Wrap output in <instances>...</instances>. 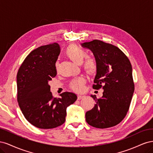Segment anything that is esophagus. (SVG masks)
<instances>
[{
  "mask_svg": "<svg viewBox=\"0 0 153 153\" xmlns=\"http://www.w3.org/2000/svg\"><path fill=\"white\" fill-rule=\"evenodd\" d=\"M83 98H84V96H82V95H78V100H80L82 99Z\"/></svg>",
  "mask_w": 153,
  "mask_h": 153,
  "instance_id": "obj_1",
  "label": "esophagus"
}]
</instances>
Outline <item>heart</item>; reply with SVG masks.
I'll return each mask as SVG.
<instances>
[{"label": "heart", "instance_id": "heart-1", "mask_svg": "<svg viewBox=\"0 0 153 153\" xmlns=\"http://www.w3.org/2000/svg\"><path fill=\"white\" fill-rule=\"evenodd\" d=\"M66 54L69 59L77 64H81L87 55V53L84 50L74 44L68 46L66 50ZM55 68L57 69L58 68L57 62L55 64ZM84 69L87 73L90 75H94L98 69V64H97L96 60L92 57L87 58L84 63ZM85 82V78L80 77L72 81L70 86L74 91H82L84 89Z\"/></svg>", "mask_w": 153, "mask_h": 153}]
</instances>
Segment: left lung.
<instances>
[{"label":"left lung","instance_id":"left-lung-1","mask_svg":"<svg viewBox=\"0 0 153 153\" xmlns=\"http://www.w3.org/2000/svg\"><path fill=\"white\" fill-rule=\"evenodd\" d=\"M93 53L98 64L94 89H103L93 108L85 114L87 123L97 128H107L121 123L126 116L135 89L130 61L117 47L94 39L82 43Z\"/></svg>","mask_w":153,"mask_h":153}]
</instances>
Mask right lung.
I'll use <instances>...</instances> for the list:
<instances>
[{"instance_id":"add662e5","label":"right lung","mask_w":153,"mask_h":153,"mask_svg":"<svg viewBox=\"0 0 153 153\" xmlns=\"http://www.w3.org/2000/svg\"><path fill=\"white\" fill-rule=\"evenodd\" d=\"M57 43L41 46L27 55L16 76L17 101L25 119L41 129H51L65 122L66 108L77 99L64 92L53 98L48 82L57 75L55 62L60 53Z\"/></svg>"}]
</instances>
